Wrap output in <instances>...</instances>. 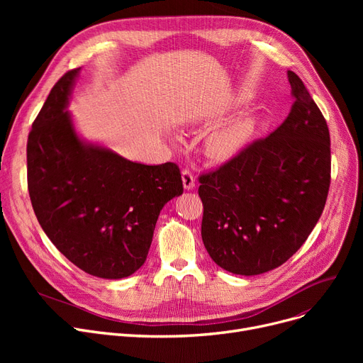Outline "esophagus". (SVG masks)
I'll use <instances>...</instances> for the list:
<instances>
[{
	"instance_id": "34e87169",
	"label": "esophagus",
	"mask_w": 363,
	"mask_h": 363,
	"mask_svg": "<svg viewBox=\"0 0 363 363\" xmlns=\"http://www.w3.org/2000/svg\"><path fill=\"white\" fill-rule=\"evenodd\" d=\"M182 182H184L185 189H193L196 186V178L193 175V172L189 170L188 167H185L182 170Z\"/></svg>"
}]
</instances>
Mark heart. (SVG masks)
<instances>
[{
	"instance_id": "1",
	"label": "heart",
	"mask_w": 363,
	"mask_h": 363,
	"mask_svg": "<svg viewBox=\"0 0 363 363\" xmlns=\"http://www.w3.org/2000/svg\"><path fill=\"white\" fill-rule=\"evenodd\" d=\"M253 126L255 123L252 119H241L216 130L207 140V155L213 160L231 159L241 150L247 138L250 137Z\"/></svg>"
}]
</instances>
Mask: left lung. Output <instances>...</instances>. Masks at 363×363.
I'll return each mask as SVG.
<instances>
[{
  "instance_id": "obj_1",
  "label": "left lung",
  "mask_w": 363,
  "mask_h": 363,
  "mask_svg": "<svg viewBox=\"0 0 363 363\" xmlns=\"http://www.w3.org/2000/svg\"><path fill=\"white\" fill-rule=\"evenodd\" d=\"M294 104L269 137L199 177L201 238L222 269L259 275L287 262L319 220L331 184L323 114L289 70Z\"/></svg>"
}]
</instances>
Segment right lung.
<instances>
[{"mask_svg": "<svg viewBox=\"0 0 363 363\" xmlns=\"http://www.w3.org/2000/svg\"><path fill=\"white\" fill-rule=\"evenodd\" d=\"M81 67L52 86L28 137V189L51 242L84 272L106 279L144 264L163 206L184 186L177 163L147 166L84 144L65 111Z\"/></svg>", "mask_w": 363, "mask_h": 363, "instance_id": "obj_1", "label": "right lung"}]
</instances>
